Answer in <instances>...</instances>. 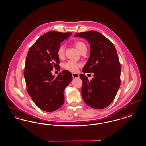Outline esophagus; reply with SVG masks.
I'll return each instance as SVG.
<instances>
[{
  "label": "esophagus",
  "instance_id": "34e87169",
  "mask_svg": "<svg viewBox=\"0 0 146 146\" xmlns=\"http://www.w3.org/2000/svg\"><path fill=\"white\" fill-rule=\"evenodd\" d=\"M72 76H73V78L74 79H75V78H79V75L78 74H77V73H72Z\"/></svg>",
  "mask_w": 146,
  "mask_h": 146
}]
</instances>
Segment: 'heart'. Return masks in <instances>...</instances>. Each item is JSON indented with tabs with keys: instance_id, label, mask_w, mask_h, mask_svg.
Wrapping results in <instances>:
<instances>
[{
	"instance_id": "b5f03b06",
	"label": "heart",
	"mask_w": 146,
	"mask_h": 146,
	"mask_svg": "<svg viewBox=\"0 0 146 146\" xmlns=\"http://www.w3.org/2000/svg\"><path fill=\"white\" fill-rule=\"evenodd\" d=\"M74 45L76 49L79 50L80 52L83 50L86 49V46L85 44L81 41H76L74 42ZM56 54L58 58L63 59L65 55V47L64 45H60L56 51ZM80 64L79 63L76 62L72 61H68L63 64V68L64 70L72 72H76L78 70L79 67H80Z\"/></svg>"
}]
</instances>
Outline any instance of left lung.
Instances as JSON below:
<instances>
[{
  "instance_id": "left-lung-1",
  "label": "left lung",
  "mask_w": 146,
  "mask_h": 146,
  "mask_svg": "<svg viewBox=\"0 0 146 146\" xmlns=\"http://www.w3.org/2000/svg\"><path fill=\"white\" fill-rule=\"evenodd\" d=\"M75 36L86 39L90 45V55L83 72L94 73L89 80L84 74L82 95L91 107L101 110L111 104L120 85L121 65L114 44L104 35L95 31L76 33Z\"/></svg>"
}]
</instances>
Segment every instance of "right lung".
I'll list each match as a JSON object with an SVG mask.
<instances>
[{
    "label": "right lung",
    "instance_id": "right-lung-1",
    "mask_svg": "<svg viewBox=\"0 0 146 146\" xmlns=\"http://www.w3.org/2000/svg\"><path fill=\"white\" fill-rule=\"evenodd\" d=\"M72 34L47 32L35 42L27 53L24 70L26 89L35 104L44 111H55L64 104L63 91L72 80V75L64 70L55 78L51 71L54 68L60 70L56 51Z\"/></svg>",
    "mask_w": 146,
    "mask_h": 146
}]
</instances>
